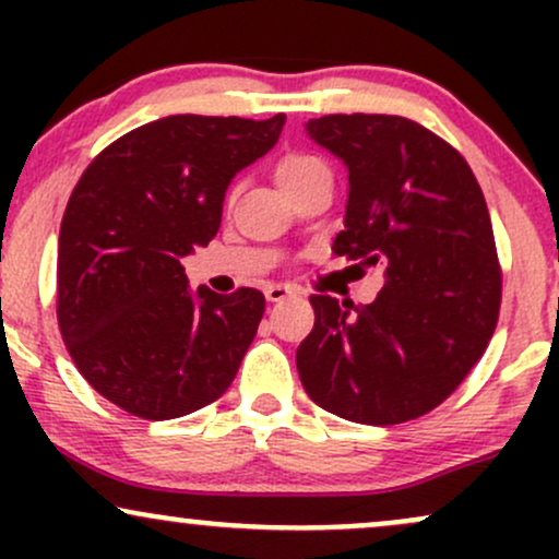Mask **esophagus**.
<instances>
[{
  "instance_id": "34e87169",
  "label": "esophagus",
  "mask_w": 559,
  "mask_h": 559,
  "mask_svg": "<svg viewBox=\"0 0 559 559\" xmlns=\"http://www.w3.org/2000/svg\"><path fill=\"white\" fill-rule=\"evenodd\" d=\"M265 297L267 301H284L288 297H297V288L288 284H271L265 288Z\"/></svg>"
}]
</instances>
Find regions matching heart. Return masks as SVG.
I'll return each instance as SVG.
<instances>
[{
    "label": "heart",
    "mask_w": 559,
    "mask_h": 559,
    "mask_svg": "<svg viewBox=\"0 0 559 559\" xmlns=\"http://www.w3.org/2000/svg\"><path fill=\"white\" fill-rule=\"evenodd\" d=\"M318 176H331V168L316 152H288V155L275 163V181H278L286 194ZM228 197H234V191Z\"/></svg>",
    "instance_id": "obj_1"
}]
</instances>
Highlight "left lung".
Segmentation results:
<instances>
[{"instance_id": "left-lung-1", "label": "left lung", "mask_w": 559, "mask_h": 559, "mask_svg": "<svg viewBox=\"0 0 559 559\" xmlns=\"http://www.w3.org/2000/svg\"><path fill=\"white\" fill-rule=\"evenodd\" d=\"M307 133L349 170L333 252L381 265L370 305L312 294L297 370L318 407L365 426L431 413L480 360L499 320L502 267L465 157L400 115H323Z\"/></svg>"}]
</instances>
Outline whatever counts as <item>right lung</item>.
<instances>
[{"label": "right lung", "mask_w": 559, "mask_h": 559, "mask_svg": "<svg viewBox=\"0 0 559 559\" xmlns=\"http://www.w3.org/2000/svg\"><path fill=\"white\" fill-rule=\"evenodd\" d=\"M267 120L170 115L92 159L57 249V323L96 394L144 420L226 394L265 312L258 288L189 292L181 258L221 228L230 178L273 150Z\"/></svg>", "instance_id": "1"}]
</instances>
